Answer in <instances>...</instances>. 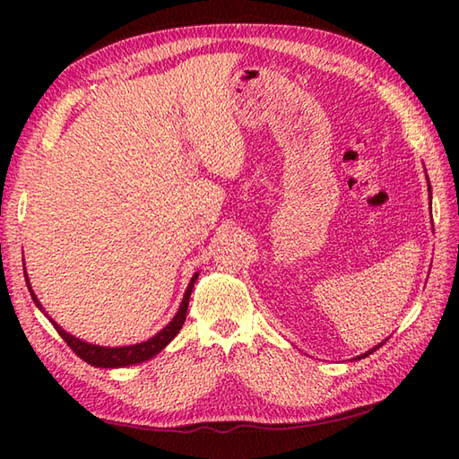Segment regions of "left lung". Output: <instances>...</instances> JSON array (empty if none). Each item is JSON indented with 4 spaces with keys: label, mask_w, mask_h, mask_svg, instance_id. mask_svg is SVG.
<instances>
[{
    "label": "left lung",
    "mask_w": 459,
    "mask_h": 459,
    "mask_svg": "<svg viewBox=\"0 0 459 459\" xmlns=\"http://www.w3.org/2000/svg\"><path fill=\"white\" fill-rule=\"evenodd\" d=\"M383 343H385V341H383ZM383 343H380V345H377L375 349H370V351H367V353H365V355H360V357H357V359H365V357H368L370 353H373V351H377L378 347H383Z\"/></svg>",
    "instance_id": "1"
}]
</instances>
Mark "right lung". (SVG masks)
<instances>
[{
    "label": "right lung",
    "mask_w": 459,
    "mask_h": 459,
    "mask_svg": "<svg viewBox=\"0 0 459 459\" xmlns=\"http://www.w3.org/2000/svg\"><path fill=\"white\" fill-rule=\"evenodd\" d=\"M197 276L195 274L191 278V284L187 288V291H185L183 296V301L179 306V311L175 314V317L169 321L168 325H165L158 335H153L152 339L143 341V343H138V345H128V347H100V345H91L86 343V341H81L76 339L73 335L65 333V331L58 327L55 321L51 319V324L55 325L56 333L61 335L65 339V343L71 347L76 355H79L82 360H86V363L92 365V367H102V368H116V367H128V365H135V363H143V360L152 359L153 355H158L160 351L169 343V341L179 333V329L183 327L185 324V317H187V306H189V298H191V291H193V286L195 281H197ZM27 280V276H25ZM27 288L29 291H31V298L37 304L39 309H43L41 304H39V299L35 298L31 286H29V280H27Z\"/></svg>",
    "instance_id": "add662e5"
}]
</instances>
